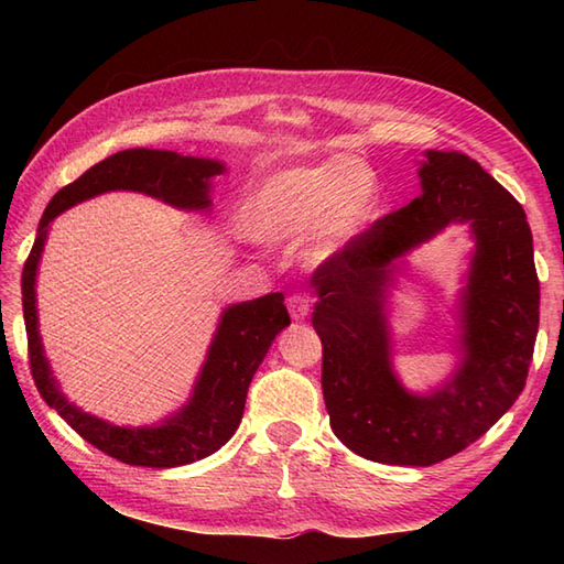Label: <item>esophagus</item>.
Segmentation results:
<instances>
[{"instance_id": "1", "label": "esophagus", "mask_w": 564, "mask_h": 564, "mask_svg": "<svg viewBox=\"0 0 564 564\" xmlns=\"http://www.w3.org/2000/svg\"><path fill=\"white\" fill-rule=\"evenodd\" d=\"M285 305H289V313H291L293 319H305L310 315V297L305 293L289 295Z\"/></svg>"}]
</instances>
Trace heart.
Listing matches in <instances>:
<instances>
[{
	"instance_id": "1",
	"label": "heart",
	"mask_w": 564,
	"mask_h": 564,
	"mask_svg": "<svg viewBox=\"0 0 564 564\" xmlns=\"http://www.w3.org/2000/svg\"><path fill=\"white\" fill-rule=\"evenodd\" d=\"M380 198L376 172L337 154L261 178L245 203L242 225L249 237L269 245L310 235L307 259L327 261L378 218Z\"/></svg>"
}]
</instances>
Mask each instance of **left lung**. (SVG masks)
I'll return each mask as SVG.
<instances>
[{
  "label": "left lung",
  "mask_w": 564,
  "mask_h": 564,
  "mask_svg": "<svg viewBox=\"0 0 564 564\" xmlns=\"http://www.w3.org/2000/svg\"><path fill=\"white\" fill-rule=\"evenodd\" d=\"M419 194L376 220L313 273L322 392L346 448L386 465L426 467L480 438L519 400L533 358L541 283L521 203L455 150H426ZM448 224L476 242L459 296V368L429 393L391 368L389 289L403 257Z\"/></svg>",
  "instance_id": "left-lung-1"
}]
</instances>
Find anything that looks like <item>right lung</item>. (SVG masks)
Returning a JSON list of instances; mask_svg holds the SVG:
<instances>
[{
	"label": "right lung",
	"mask_w": 564,
	"mask_h": 564,
	"mask_svg": "<svg viewBox=\"0 0 564 564\" xmlns=\"http://www.w3.org/2000/svg\"><path fill=\"white\" fill-rule=\"evenodd\" d=\"M225 164L206 158H184L172 150H123L94 164L77 182L59 188L47 203L39 235L21 275L23 322L29 334V358L35 388L43 400L77 431L111 458L142 467H178L208 458L232 438L242 422L249 382L267 356L275 334L291 325L283 293L261 295L257 301L235 303L223 310L213 334L206 361L182 410L150 426H118L82 412L65 398L43 351L35 305V275L51 223L59 213L109 191H138L178 210H210L213 178Z\"/></svg>",
	"instance_id": "1"
}]
</instances>
